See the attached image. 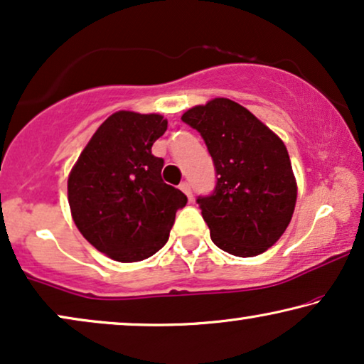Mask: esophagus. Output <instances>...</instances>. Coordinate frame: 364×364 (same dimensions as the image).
Returning <instances> with one entry per match:
<instances>
[{"mask_svg": "<svg viewBox=\"0 0 364 364\" xmlns=\"http://www.w3.org/2000/svg\"><path fill=\"white\" fill-rule=\"evenodd\" d=\"M181 191L188 197V200H192V188H191V183H188V182H182V183H181Z\"/></svg>", "mask_w": 364, "mask_h": 364, "instance_id": "esophagus-1", "label": "esophagus"}]
</instances>
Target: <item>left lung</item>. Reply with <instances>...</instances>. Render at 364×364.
I'll return each instance as SVG.
<instances>
[{
	"label": "left lung",
	"instance_id": "1",
	"mask_svg": "<svg viewBox=\"0 0 364 364\" xmlns=\"http://www.w3.org/2000/svg\"><path fill=\"white\" fill-rule=\"evenodd\" d=\"M200 136L215 167V188L197 203L210 238L235 257L268 250L287 230L296 182L282 139L240 104L225 97L182 116Z\"/></svg>",
	"mask_w": 364,
	"mask_h": 364
}]
</instances>
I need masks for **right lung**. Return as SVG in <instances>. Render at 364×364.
<instances>
[{
  "mask_svg": "<svg viewBox=\"0 0 364 364\" xmlns=\"http://www.w3.org/2000/svg\"><path fill=\"white\" fill-rule=\"evenodd\" d=\"M167 131L159 114L114 112L79 156L68 200L82 237L112 260L141 262L168 240L187 197L162 181L164 159L152 144Z\"/></svg>",
  "mask_w": 364,
  "mask_h": 364,
  "instance_id": "right-lung-1",
  "label": "right lung"
}]
</instances>
